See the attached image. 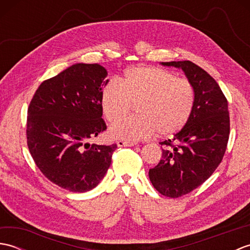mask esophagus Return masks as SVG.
<instances>
[{"label": "esophagus", "mask_w": 250, "mask_h": 250, "mask_svg": "<svg viewBox=\"0 0 250 250\" xmlns=\"http://www.w3.org/2000/svg\"><path fill=\"white\" fill-rule=\"evenodd\" d=\"M117 145H118V147H132V146H135L136 143L135 142L118 141V142H117Z\"/></svg>", "instance_id": "34e87169"}]
</instances>
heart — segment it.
Instances as JSON below:
<instances>
[{
    "instance_id": "obj_1",
    "label": "heart",
    "mask_w": 250,
    "mask_h": 250,
    "mask_svg": "<svg viewBox=\"0 0 250 250\" xmlns=\"http://www.w3.org/2000/svg\"><path fill=\"white\" fill-rule=\"evenodd\" d=\"M132 104H137V116L111 126V136L126 142L149 139L157 132L171 136L188 125L195 105V90L190 81L171 71L133 67L120 83H106L101 94V107L110 124L128 115Z\"/></svg>"
}]
</instances>
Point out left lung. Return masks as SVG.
<instances>
[{
	"mask_svg": "<svg viewBox=\"0 0 250 250\" xmlns=\"http://www.w3.org/2000/svg\"><path fill=\"white\" fill-rule=\"evenodd\" d=\"M182 68L195 90L192 116L174 139L161 142L162 159L149 169L153 187L168 198L198 188L218 167L230 135L228 101L208 73L191 61L162 62Z\"/></svg>",
	"mask_w": 250,
	"mask_h": 250,
	"instance_id": "1",
	"label": "left lung"
}]
</instances>
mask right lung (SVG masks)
<instances>
[{"mask_svg":"<svg viewBox=\"0 0 250 250\" xmlns=\"http://www.w3.org/2000/svg\"><path fill=\"white\" fill-rule=\"evenodd\" d=\"M106 76L102 65L77 63L42 83L29 105L31 156L46 178L72 192L97 187L117 148L88 143L106 130L101 107Z\"/></svg>","mask_w":250,"mask_h":250,"instance_id":"obj_1","label":"right lung"}]
</instances>
